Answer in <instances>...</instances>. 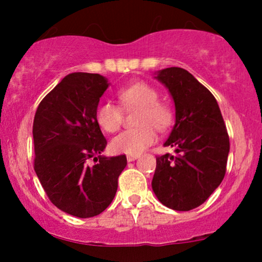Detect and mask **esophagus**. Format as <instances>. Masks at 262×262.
Listing matches in <instances>:
<instances>
[{"label":"esophagus","instance_id":"esophagus-1","mask_svg":"<svg viewBox=\"0 0 262 262\" xmlns=\"http://www.w3.org/2000/svg\"><path fill=\"white\" fill-rule=\"evenodd\" d=\"M139 158V156L138 155H127V160L130 162V161H134V160H137V159Z\"/></svg>","mask_w":262,"mask_h":262}]
</instances>
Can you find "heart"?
Returning a JSON list of instances; mask_svg holds the SVG:
<instances>
[{
    "mask_svg": "<svg viewBox=\"0 0 262 262\" xmlns=\"http://www.w3.org/2000/svg\"><path fill=\"white\" fill-rule=\"evenodd\" d=\"M121 106L125 111L138 110V128L127 129L111 141V148L117 154L139 155L156 140L154 127L166 130L173 121V112L169 104L159 101V93L152 86L135 82L123 87L117 93ZM97 124L107 133H114L121 128L122 108L112 102H102L96 108Z\"/></svg>",
    "mask_w": 262,
    "mask_h": 262,
    "instance_id": "obj_1",
    "label": "heart"
}]
</instances>
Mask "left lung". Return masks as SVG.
<instances>
[{
  "mask_svg": "<svg viewBox=\"0 0 262 262\" xmlns=\"http://www.w3.org/2000/svg\"><path fill=\"white\" fill-rule=\"evenodd\" d=\"M155 79L169 90L176 121L165 146L176 156L156 158L151 187L158 200L173 210H191L206 202L223 181L229 137L214 96L187 70L167 68Z\"/></svg>",
  "mask_w": 262,
  "mask_h": 262,
  "instance_id": "left-lung-1",
  "label": "left lung"
}]
</instances>
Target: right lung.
<instances>
[{"instance_id":"obj_1","label":"right lung","mask_w":262,"mask_h":262,"mask_svg":"<svg viewBox=\"0 0 262 262\" xmlns=\"http://www.w3.org/2000/svg\"><path fill=\"white\" fill-rule=\"evenodd\" d=\"M110 83L100 74L73 73L41 100L33 122L34 170L54 206L79 218L110 206L125 155H101L107 145L95 118ZM91 157L96 164L90 167Z\"/></svg>"}]
</instances>
